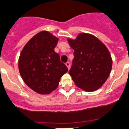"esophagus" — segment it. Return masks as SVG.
<instances>
[{"instance_id":"esophagus-1","label":"esophagus","mask_w":129,"mask_h":129,"mask_svg":"<svg viewBox=\"0 0 129 129\" xmlns=\"http://www.w3.org/2000/svg\"><path fill=\"white\" fill-rule=\"evenodd\" d=\"M65 64H66V66H67V68H68V69H69L70 68V62H67L65 63Z\"/></svg>"}]
</instances>
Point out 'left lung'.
I'll use <instances>...</instances> for the list:
<instances>
[{
  "label": "left lung",
  "mask_w": 129,
  "mask_h": 129,
  "mask_svg": "<svg viewBox=\"0 0 129 129\" xmlns=\"http://www.w3.org/2000/svg\"><path fill=\"white\" fill-rule=\"evenodd\" d=\"M74 50L69 71L75 84L86 91H93L104 84L112 68V59L107 47L93 35L81 33L75 40L68 39Z\"/></svg>",
  "instance_id": "left-lung-1"
}]
</instances>
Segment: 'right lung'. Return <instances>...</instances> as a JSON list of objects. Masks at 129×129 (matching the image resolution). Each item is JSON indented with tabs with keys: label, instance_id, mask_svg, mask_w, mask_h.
Returning <instances> with one entry per match:
<instances>
[{
	"label": "right lung",
	"instance_id": "add662e5",
	"mask_svg": "<svg viewBox=\"0 0 129 129\" xmlns=\"http://www.w3.org/2000/svg\"><path fill=\"white\" fill-rule=\"evenodd\" d=\"M57 41L49 32H40L27 43L19 57V72L23 81L40 94L55 90L61 77L68 72L54 51Z\"/></svg>",
	"mask_w": 129,
	"mask_h": 129
}]
</instances>
